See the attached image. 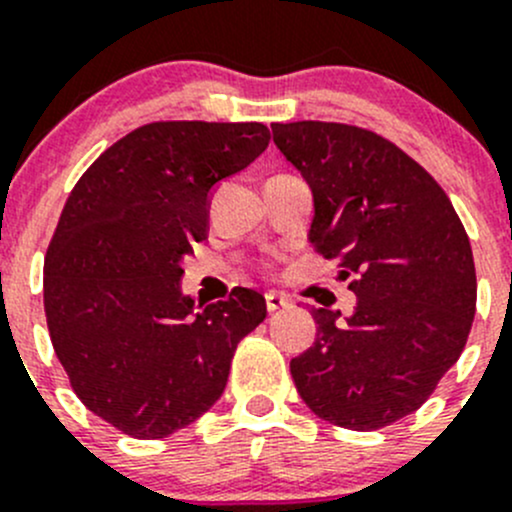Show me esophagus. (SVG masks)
<instances>
[{
    "label": "esophagus",
    "instance_id": "obj_1",
    "mask_svg": "<svg viewBox=\"0 0 512 512\" xmlns=\"http://www.w3.org/2000/svg\"><path fill=\"white\" fill-rule=\"evenodd\" d=\"M265 305H267V310H270V312H277V310H282V307L290 305V297L280 295V292H267Z\"/></svg>",
    "mask_w": 512,
    "mask_h": 512
}]
</instances>
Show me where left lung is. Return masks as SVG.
Returning <instances> with one entry per match:
<instances>
[{"label": "left lung", "mask_w": 512, "mask_h": 512, "mask_svg": "<svg viewBox=\"0 0 512 512\" xmlns=\"http://www.w3.org/2000/svg\"><path fill=\"white\" fill-rule=\"evenodd\" d=\"M272 140L312 187L310 245L357 295L345 322L312 310L315 342L290 362L297 393L340 428L393 425L468 342L478 300L468 232L433 175L377 132L307 119L275 122Z\"/></svg>", "instance_id": "obj_1"}]
</instances>
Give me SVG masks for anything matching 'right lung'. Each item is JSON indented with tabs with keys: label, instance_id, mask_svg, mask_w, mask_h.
Listing matches in <instances>:
<instances>
[{
	"label": "right lung",
	"instance_id": "1",
	"mask_svg": "<svg viewBox=\"0 0 512 512\" xmlns=\"http://www.w3.org/2000/svg\"><path fill=\"white\" fill-rule=\"evenodd\" d=\"M267 145L262 122L142 124L64 202L44 257L49 337L74 395L124 435L160 440L207 413L267 317L250 287L200 310L180 292L210 190Z\"/></svg>",
	"mask_w": 512,
	"mask_h": 512
}]
</instances>
